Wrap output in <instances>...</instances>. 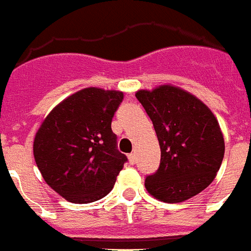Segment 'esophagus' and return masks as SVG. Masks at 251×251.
I'll return each instance as SVG.
<instances>
[{"instance_id": "obj_1", "label": "esophagus", "mask_w": 251, "mask_h": 251, "mask_svg": "<svg viewBox=\"0 0 251 251\" xmlns=\"http://www.w3.org/2000/svg\"><path fill=\"white\" fill-rule=\"evenodd\" d=\"M127 158H129L130 164L134 165L136 162V154L135 153H130L129 156H127Z\"/></svg>"}]
</instances>
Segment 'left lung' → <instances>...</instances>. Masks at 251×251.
<instances>
[{"label": "left lung", "mask_w": 251, "mask_h": 251, "mask_svg": "<svg viewBox=\"0 0 251 251\" xmlns=\"http://www.w3.org/2000/svg\"><path fill=\"white\" fill-rule=\"evenodd\" d=\"M153 124L161 148L157 172L147 191L164 202H183L215 178L225 157V139L213 112L188 91L162 85L135 94Z\"/></svg>", "instance_id": "1"}]
</instances>
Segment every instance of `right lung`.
Returning a JSON list of instances; mask_svg holds the SVG:
<instances>
[{"mask_svg":"<svg viewBox=\"0 0 251 251\" xmlns=\"http://www.w3.org/2000/svg\"><path fill=\"white\" fill-rule=\"evenodd\" d=\"M122 99L121 91L82 89L59 103L36 132L38 170L69 202L89 203L107 196L127 161L111 127Z\"/></svg>","mask_w":251,"mask_h":251,"instance_id":"obj_1","label":"right lung"}]
</instances>
